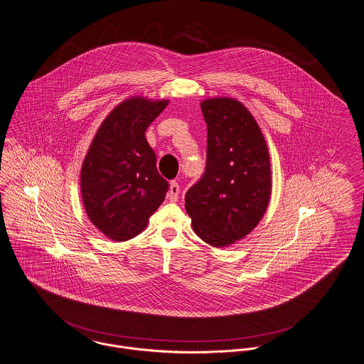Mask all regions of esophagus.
<instances>
[{"label": "esophagus", "instance_id": "34e87169", "mask_svg": "<svg viewBox=\"0 0 364 364\" xmlns=\"http://www.w3.org/2000/svg\"><path fill=\"white\" fill-rule=\"evenodd\" d=\"M178 194H180V186H178L176 181H171V183H170V187H168V200L176 202V200L178 199Z\"/></svg>", "mask_w": 364, "mask_h": 364}]
</instances>
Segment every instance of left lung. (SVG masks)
<instances>
[{
  "label": "left lung",
  "mask_w": 364,
  "mask_h": 364,
  "mask_svg": "<svg viewBox=\"0 0 364 364\" xmlns=\"http://www.w3.org/2000/svg\"><path fill=\"white\" fill-rule=\"evenodd\" d=\"M206 127V168L186 194L196 235L223 248L242 240L262 220L272 196L270 156L252 113L237 100L200 102Z\"/></svg>",
  "instance_id": "8db88e82"
}]
</instances>
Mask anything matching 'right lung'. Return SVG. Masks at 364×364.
Masks as SVG:
<instances>
[{
  "instance_id": "obj_1",
  "label": "right lung",
  "mask_w": 364,
  "mask_h": 364,
  "mask_svg": "<svg viewBox=\"0 0 364 364\" xmlns=\"http://www.w3.org/2000/svg\"><path fill=\"white\" fill-rule=\"evenodd\" d=\"M168 104L144 97L124 100L101 123L84 158L80 190L85 213L113 241L139 235L168 193V183L145 139V130Z\"/></svg>"
}]
</instances>
